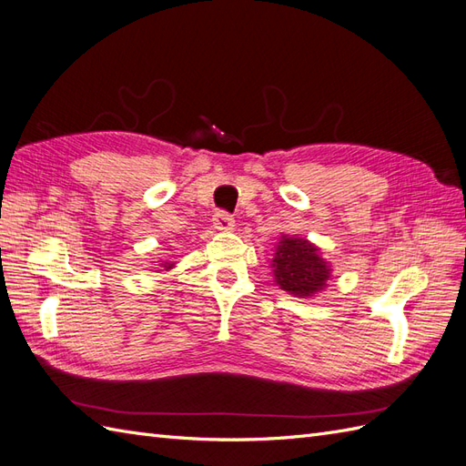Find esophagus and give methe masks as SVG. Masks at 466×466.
<instances>
[{
  "instance_id": "esophagus-1",
  "label": "esophagus",
  "mask_w": 466,
  "mask_h": 466,
  "mask_svg": "<svg viewBox=\"0 0 466 466\" xmlns=\"http://www.w3.org/2000/svg\"><path fill=\"white\" fill-rule=\"evenodd\" d=\"M212 224H214V228H217V230L228 232V230H232L234 226H236V220L232 218V214H228L226 210H218L217 214H214Z\"/></svg>"
}]
</instances>
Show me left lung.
<instances>
[{
  "instance_id": "8db88e82",
  "label": "left lung",
  "mask_w": 466,
  "mask_h": 466,
  "mask_svg": "<svg viewBox=\"0 0 466 466\" xmlns=\"http://www.w3.org/2000/svg\"><path fill=\"white\" fill-rule=\"evenodd\" d=\"M273 273L283 291L309 297L325 288L330 269L311 242L283 236L273 256Z\"/></svg>"
}]
</instances>
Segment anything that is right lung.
Returning <instances> with one entry per match:
<instances>
[{"label": "right lung", "instance_id": "add662e5", "mask_svg": "<svg viewBox=\"0 0 466 466\" xmlns=\"http://www.w3.org/2000/svg\"><path fill=\"white\" fill-rule=\"evenodd\" d=\"M163 266H165V264H163ZM169 266H171V264H169Z\"/></svg>", "mask_w": 466, "mask_h": 466}]
</instances>
